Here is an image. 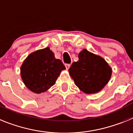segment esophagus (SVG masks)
<instances>
[{"instance_id":"obj_1","label":"esophagus","mask_w":133,"mask_h":133,"mask_svg":"<svg viewBox=\"0 0 133 133\" xmlns=\"http://www.w3.org/2000/svg\"><path fill=\"white\" fill-rule=\"evenodd\" d=\"M71 65L70 64H68V63H66V64H65V68H66L67 70H68L69 68H70V67Z\"/></svg>"}]
</instances>
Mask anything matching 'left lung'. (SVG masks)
I'll use <instances>...</instances> for the list:
<instances>
[{
    "label": "left lung",
    "mask_w": 133,
    "mask_h": 133,
    "mask_svg": "<svg viewBox=\"0 0 133 133\" xmlns=\"http://www.w3.org/2000/svg\"><path fill=\"white\" fill-rule=\"evenodd\" d=\"M78 59L69 69L76 85L87 94L101 91L111 78V67L103 58L87 49L79 53Z\"/></svg>",
    "instance_id": "1"
}]
</instances>
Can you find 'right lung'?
Returning <instances> with one entry per match:
<instances>
[{
    "label": "right lung",
    "mask_w": 133,
    "mask_h": 133,
    "mask_svg": "<svg viewBox=\"0 0 133 133\" xmlns=\"http://www.w3.org/2000/svg\"><path fill=\"white\" fill-rule=\"evenodd\" d=\"M65 67L62 61L55 57L49 47L36 51L30 54L22 63L21 77L26 87L35 93L46 91Z\"/></svg>",
    "instance_id": "obj_1"
}]
</instances>
